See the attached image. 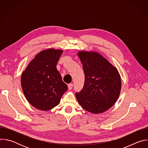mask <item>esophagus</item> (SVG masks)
Masks as SVG:
<instances>
[{
	"label": "esophagus",
	"instance_id": "1",
	"mask_svg": "<svg viewBox=\"0 0 148 148\" xmlns=\"http://www.w3.org/2000/svg\"><path fill=\"white\" fill-rule=\"evenodd\" d=\"M73 85L72 84H70L68 85V88L69 90H71L73 88Z\"/></svg>",
	"mask_w": 148,
	"mask_h": 148
}]
</instances>
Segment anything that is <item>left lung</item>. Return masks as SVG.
<instances>
[{"mask_svg": "<svg viewBox=\"0 0 148 148\" xmlns=\"http://www.w3.org/2000/svg\"><path fill=\"white\" fill-rule=\"evenodd\" d=\"M77 54L85 74L84 87L75 94L78 102L92 114L107 111L121 92V79L117 69L97 51H79Z\"/></svg>", "mask_w": 148, "mask_h": 148, "instance_id": "obj_1", "label": "left lung"}]
</instances>
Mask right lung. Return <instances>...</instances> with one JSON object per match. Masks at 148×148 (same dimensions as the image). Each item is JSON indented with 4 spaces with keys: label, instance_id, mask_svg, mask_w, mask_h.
Returning <instances> with one entry per match:
<instances>
[{
    "label": "right lung",
    "instance_id": "add662e5",
    "mask_svg": "<svg viewBox=\"0 0 148 148\" xmlns=\"http://www.w3.org/2000/svg\"><path fill=\"white\" fill-rule=\"evenodd\" d=\"M62 52L54 48L41 51L21 75L23 94L37 110L46 111L56 107L68 89L56 67Z\"/></svg>",
    "mask_w": 148,
    "mask_h": 148
}]
</instances>
